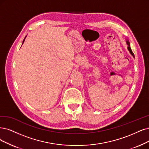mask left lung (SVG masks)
Masks as SVG:
<instances>
[{
    "label": "left lung",
    "mask_w": 149,
    "mask_h": 149,
    "mask_svg": "<svg viewBox=\"0 0 149 149\" xmlns=\"http://www.w3.org/2000/svg\"><path fill=\"white\" fill-rule=\"evenodd\" d=\"M126 43H127V45H128V50L130 51V53L133 55V56L134 57V53H133V52H132V50H131V47H130V43H129V42L128 41H127L126 42Z\"/></svg>",
    "instance_id": "8db88e82"
}]
</instances>
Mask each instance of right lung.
<instances>
[{
  "instance_id": "obj_1",
  "label": "right lung",
  "mask_w": 149,
  "mask_h": 149,
  "mask_svg": "<svg viewBox=\"0 0 149 149\" xmlns=\"http://www.w3.org/2000/svg\"><path fill=\"white\" fill-rule=\"evenodd\" d=\"M25 38H26V37H25ZM25 38H24V40H23V43H24V40H25Z\"/></svg>"
}]
</instances>
